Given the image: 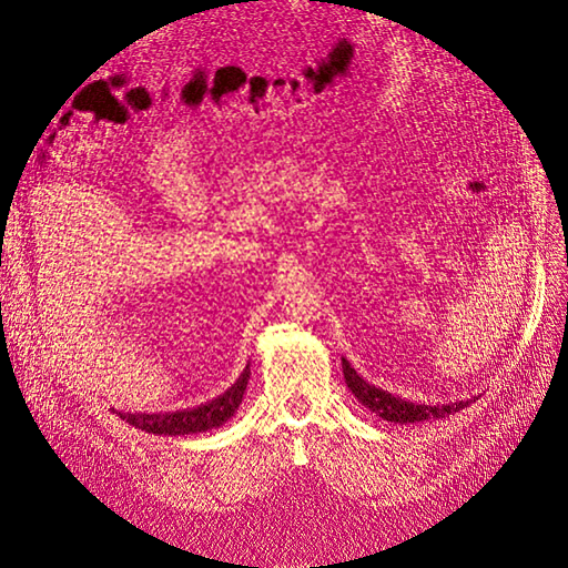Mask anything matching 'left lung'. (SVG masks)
Returning <instances> with one entry per match:
<instances>
[{
    "instance_id": "obj_1",
    "label": "left lung",
    "mask_w": 568,
    "mask_h": 568,
    "mask_svg": "<svg viewBox=\"0 0 568 568\" xmlns=\"http://www.w3.org/2000/svg\"><path fill=\"white\" fill-rule=\"evenodd\" d=\"M342 371H344V382L346 387L352 389V394L361 400V404L379 415L387 423H398V425H410V423H427V419H442L448 417L457 410L467 408L474 398L467 400H455V404H413V400H406L400 396H394L389 392H384L375 384L365 382L346 358H342Z\"/></svg>"
}]
</instances>
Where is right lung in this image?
Segmentation results:
<instances>
[{
  "instance_id": "add662e5",
  "label": "right lung",
  "mask_w": 568,
  "mask_h": 568,
  "mask_svg": "<svg viewBox=\"0 0 568 568\" xmlns=\"http://www.w3.org/2000/svg\"><path fill=\"white\" fill-rule=\"evenodd\" d=\"M250 379V363L245 365L243 375L235 379V384L207 404H200L197 408L174 410V413H118L124 423H130L136 429H143L158 436H184V434H197L222 427L224 423L235 415L237 406L243 404V394L247 389Z\"/></svg>"
}]
</instances>
